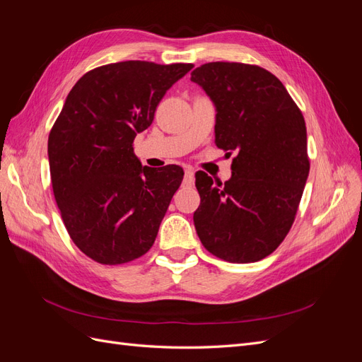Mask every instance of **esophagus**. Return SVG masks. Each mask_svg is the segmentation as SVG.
<instances>
[{
	"instance_id": "obj_1",
	"label": "esophagus",
	"mask_w": 362,
	"mask_h": 362,
	"mask_svg": "<svg viewBox=\"0 0 362 362\" xmlns=\"http://www.w3.org/2000/svg\"><path fill=\"white\" fill-rule=\"evenodd\" d=\"M194 181V172L193 169H185L184 172V184L185 185H192Z\"/></svg>"
}]
</instances>
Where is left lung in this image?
Here are the masks:
<instances>
[{"instance_id":"8db88e82","label":"left lung","mask_w":362,"mask_h":362,"mask_svg":"<svg viewBox=\"0 0 362 362\" xmlns=\"http://www.w3.org/2000/svg\"><path fill=\"white\" fill-rule=\"evenodd\" d=\"M190 80L216 107L217 148L237 154L225 184L196 172V233L217 258L259 261L282 243L298 213L310 173L305 119L284 84L255 64L205 63Z\"/></svg>"}]
</instances>
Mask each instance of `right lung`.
<instances>
[{"label": "right lung", "instance_id": "add662e5", "mask_svg": "<svg viewBox=\"0 0 362 362\" xmlns=\"http://www.w3.org/2000/svg\"><path fill=\"white\" fill-rule=\"evenodd\" d=\"M193 68L128 60L84 74L48 137L54 198L72 242L101 264H124L154 245L184 170L141 166L133 141L158 103Z\"/></svg>", "mask_w": 362, "mask_h": 362}]
</instances>
